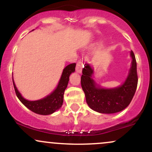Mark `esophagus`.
<instances>
[{
  "label": "esophagus",
  "mask_w": 152,
  "mask_h": 152,
  "mask_svg": "<svg viewBox=\"0 0 152 152\" xmlns=\"http://www.w3.org/2000/svg\"><path fill=\"white\" fill-rule=\"evenodd\" d=\"M82 67H83V64L81 61H78L77 64H76V70L79 73H81Z\"/></svg>",
  "instance_id": "1"
}]
</instances>
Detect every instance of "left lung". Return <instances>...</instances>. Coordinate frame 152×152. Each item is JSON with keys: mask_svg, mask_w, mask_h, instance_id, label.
Segmentation results:
<instances>
[{"mask_svg": "<svg viewBox=\"0 0 152 152\" xmlns=\"http://www.w3.org/2000/svg\"><path fill=\"white\" fill-rule=\"evenodd\" d=\"M132 61L126 81L121 86L113 88L99 86L92 78L94 71L88 64L82 70L81 83L86 103L94 111L102 114L119 112L129 105L137 90L138 76L137 61L134 52L131 51Z\"/></svg>", "mask_w": 152, "mask_h": 152, "instance_id": "1", "label": "left lung"}]
</instances>
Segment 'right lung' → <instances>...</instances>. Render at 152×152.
Listing matches in <instances>:
<instances>
[{
	"label": "right lung",
	"instance_id": "1",
	"mask_svg": "<svg viewBox=\"0 0 152 152\" xmlns=\"http://www.w3.org/2000/svg\"><path fill=\"white\" fill-rule=\"evenodd\" d=\"M75 67H76L75 63L66 66L63 71L61 77L56 88L46 97L37 101H28L24 99L17 89L13 78V86H14L17 97L24 106L36 114L41 115H49L53 114L61 107L63 102H64V91L69 83V76L71 73L75 71Z\"/></svg>",
	"mask_w": 152,
	"mask_h": 152
}]
</instances>
